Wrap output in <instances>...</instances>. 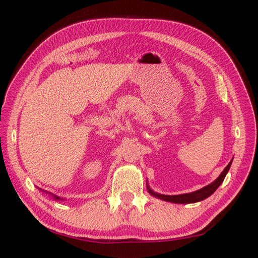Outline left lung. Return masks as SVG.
<instances>
[{
    "instance_id": "obj_1",
    "label": "left lung",
    "mask_w": 258,
    "mask_h": 258,
    "mask_svg": "<svg viewBox=\"0 0 258 258\" xmlns=\"http://www.w3.org/2000/svg\"><path fill=\"white\" fill-rule=\"evenodd\" d=\"M232 159L230 160V162L228 163L227 167H226L222 171V173L220 174V176H218L215 179V181H213L212 183H210L209 185H207L205 187H202V188H200V189H198L196 191L187 192V194H181V195H172V196H170V195H162V194H158V192L154 191L150 187V185H148L147 182H146V188H147L148 192H150L153 197L158 198V199L163 200V201L173 202V204H181V205L185 204L186 205V204H195V202L202 201V200L207 199L208 197H210L211 195H212L218 188V187H220V185L223 183L226 174L228 173V171L230 169Z\"/></svg>"
}]
</instances>
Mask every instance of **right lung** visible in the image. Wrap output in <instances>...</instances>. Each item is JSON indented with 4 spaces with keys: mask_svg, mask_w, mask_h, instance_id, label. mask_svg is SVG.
Returning <instances> with one entry per match:
<instances>
[{
    "mask_svg": "<svg viewBox=\"0 0 258 258\" xmlns=\"http://www.w3.org/2000/svg\"><path fill=\"white\" fill-rule=\"evenodd\" d=\"M41 189V188H40ZM46 194H50V192H47V191H45ZM51 195V194H50ZM51 197L54 199V200H62L61 198H59V197H57V196H54V195H51Z\"/></svg>",
    "mask_w": 258,
    "mask_h": 258,
    "instance_id": "right-lung-1",
    "label": "right lung"
}]
</instances>
